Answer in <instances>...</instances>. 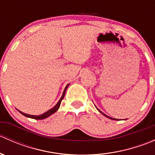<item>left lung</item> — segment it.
<instances>
[{
	"instance_id": "1",
	"label": "left lung",
	"mask_w": 155,
	"mask_h": 155,
	"mask_svg": "<svg viewBox=\"0 0 155 155\" xmlns=\"http://www.w3.org/2000/svg\"><path fill=\"white\" fill-rule=\"evenodd\" d=\"M97 108V107H96ZM97 110L98 111H99V112H101V114H103V115H104V116H106V117H107V118H110V119H112V120H118V119H116V118H111V117H109V116H108V115H105V114H104V112H101V110H100V109H97Z\"/></svg>"
}]
</instances>
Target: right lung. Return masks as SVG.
Here are the masks:
<instances>
[{
  "instance_id": "1",
  "label": "right lung",
  "mask_w": 155,
  "mask_h": 155,
  "mask_svg": "<svg viewBox=\"0 0 155 155\" xmlns=\"http://www.w3.org/2000/svg\"><path fill=\"white\" fill-rule=\"evenodd\" d=\"M69 85H70V84H68V85H67V86L65 87L64 90V92H63V94H62L61 97V99L59 100L58 102L57 103V104H56V105L54 106V107H52V108H51V109H50L49 110H48L47 112H44V113L41 114V115H28V114L24 113V112H21V111L18 110V109H17V110H18V112H20V113L22 114L23 115H25V117H28V118H34V119L41 120V119H44V118H48V116H50V115H52V114H54L55 112H57L58 109H59V107H60V105H61V101L64 99V97L65 92H66V90H67V88H68V87L69 86Z\"/></svg>"
}]
</instances>
